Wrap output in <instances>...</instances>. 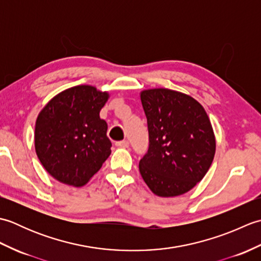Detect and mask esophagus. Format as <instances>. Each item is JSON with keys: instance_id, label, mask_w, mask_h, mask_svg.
<instances>
[{"instance_id": "1", "label": "esophagus", "mask_w": 261, "mask_h": 261, "mask_svg": "<svg viewBox=\"0 0 261 261\" xmlns=\"http://www.w3.org/2000/svg\"><path fill=\"white\" fill-rule=\"evenodd\" d=\"M115 145L120 148H127L129 147V142H127V140H122V141L116 142Z\"/></svg>"}]
</instances>
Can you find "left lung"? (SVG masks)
I'll return each instance as SVG.
<instances>
[{"mask_svg": "<svg viewBox=\"0 0 261 261\" xmlns=\"http://www.w3.org/2000/svg\"><path fill=\"white\" fill-rule=\"evenodd\" d=\"M149 149L139 170L150 191L174 197L203 179L215 154V136L204 108L195 98L168 88L140 93Z\"/></svg>", "mask_w": 261, "mask_h": 261, "instance_id": "8db88e82", "label": "left lung"}]
</instances>
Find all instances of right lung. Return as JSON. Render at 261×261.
<instances>
[{"mask_svg": "<svg viewBox=\"0 0 261 261\" xmlns=\"http://www.w3.org/2000/svg\"><path fill=\"white\" fill-rule=\"evenodd\" d=\"M110 94L92 85L67 88L38 114L35 149L43 168L63 184L81 187L111 154L108 124L99 112Z\"/></svg>", "mask_w": 261, "mask_h": 261, "instance_id": "right-lung-1", "label": "right lung"}]
</instances>
